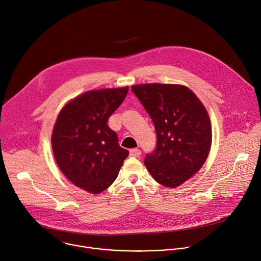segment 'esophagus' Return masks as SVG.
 <instances>
[{
	"label": "esophagus",
	"mask_w": 261,
	"mask_h": 261,
	"mask_svg": "<svg viewBox=\"0 0 261 261\" xmlns=\"http://www.w3.org/2000/svg\"><path fill=\"white\" fill-rule=\"evenodd\" d=\"M140 150H138V148H132V150H130V156L131 157H134V158H138L140 156Z\"/></svg>",
	"instance_id": "34e87169"
}]
</instances>
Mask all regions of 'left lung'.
Segmentation results:
<instances>
[{"label": "left lung", "instance_id": "1", "mask_svg": "<svg viewBox=\"0 0 261 261\" xmlns=\"http://www.w3.org/2000/svg\"><path fill=\"white\" fill-rule=\"evenodd\" d=\"M157 133V146L144 165L159 184L176 188L204 164L212 145V124L202 102L186 86L142 84L131 87Z\"/></svg>", "mask_w": 261, "mask_h": 261}]
</instances>
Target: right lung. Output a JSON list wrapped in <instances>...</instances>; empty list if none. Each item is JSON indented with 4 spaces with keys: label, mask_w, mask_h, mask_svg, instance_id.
Returning <instances> with one entry per match:
<instances>
[{
    "label": "right lung",
    "mask_w": 261,
    "mask_h": 261,
    "mask_svg": "<svg viewBox=\"0 0 261 261\" xmlns=\"http://www.w3.org/2000/svg\"><path fill=\"white\" fill-rule=\"evenodd\" d=\"M128 89L85 92L64 105L55 123L51 146L60 170L91 194L101 193L115 181L129 155L107 125Z\"/></svg>",
    "instance_id": "add662e5"
}]
</instances>
